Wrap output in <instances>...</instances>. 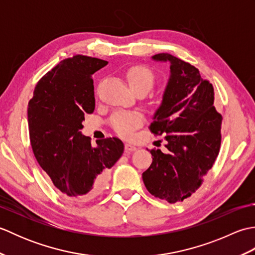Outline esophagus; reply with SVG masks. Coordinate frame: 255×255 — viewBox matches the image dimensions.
Segmentation results:
<instances>
[{"instance_id": "1", "label": "esophagus", "mask_w": 255, "mask_h": 255, "mask_svg": "<svg viewBox=\"0 0 255 255\" xmlns=\"http://www.w3.org/2000/svg\"><path fill=\"white\" fill-rule=\"evenodd\" d=\"M136 150H137V147H134V145L131 143L125 144V151H126L127 153H130L132 151H136Z\"/></svg>"}]
</instances>
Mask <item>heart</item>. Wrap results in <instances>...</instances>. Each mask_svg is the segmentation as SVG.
Wrapping results in <instances>:
<instances>
[{"label": "heart", "mask_w": 255, "mask_h": 255, "mask_svg": "<svg viewBox=\"0 0 255 255\" xmlns=\"http://www.w3.org/2000/svg\"><path fill=\"white\" fill-rule=\"evenodd\" d=\"M127 78L134 92L139 90L148 92L154 84L153 72L149 68L143 66H136L129 69ZM142 122L143 114L138 110L117 112L111 118V125L114 130L125 138L130 137L134 129L139 127Z\"/></svg>", "instance_id": "obj_1"}]
</instances>
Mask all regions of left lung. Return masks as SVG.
<instances>
[{"instance_id":"left-lung-1","label":"left lung","mask_w":255,"mask_h":255,"mask_svg":"<svg viewBox=\"0 0 255 255\" xmlns=\"http://www.w3.org/2000/svg\"><path fill=\"white\" fill-rule=\"evenodd\" d=\"M155 61L170 63V79L150 131L167 141L163 153L150 150L152 163L142 173L145 187L154 197L183 202L202 185L213 167L221 143L223 116L214 106V86L197 68L170 53H158Z\"/></svg>"}]
</instances>
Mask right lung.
I'll return each mask as SVG.
<instances>
[{"label": "right lung", "mask_w": 255, "mask_h": 255, "mask_svg": "<svg viewBox=\"0 0 255 255\" xmlns=\"http://www.w3.org/2000/svg\"><path fill=\"white\" fill-rule=\"evenodd\" d=\"M108 62L77 55L64 59L42 77L28 103L32 152L59 191L75 203L103 192L108 170L124 152L116 137L97 140L81 133L84 115L95 108L93 75Z\"/></svg>", "instance_id": "1"}]
</instances>
